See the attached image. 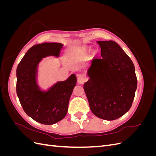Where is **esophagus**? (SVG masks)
Wrapping results in <instances>:
<instances>
[{"mask_svg":"<svg viewBox=\"0 0 156 156\" xmlns=\"http://www.w3.org/2000/svg\"><path fill=\"white\" fill-rule=\"evenodd\" d=\"M77 83L80 84H83L84 81H85V79H84L83 75L81 73H77Z\"/></svg>","mask_w":156,"mask_h":156,"instance_id":"esophagus-1","label":"esophagus"}]
</instances>
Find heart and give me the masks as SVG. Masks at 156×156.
<instances>
[{"mask_svg": "<svg viewBox=\"0 0 156 156\" xmlns=\"http://www.w3.org/2000/svg\"><path fill=\"white\" fill-rule=\"evenodd\" d=\"M90 48H89V47H87V48H84L83 49V51H84V52H88V51H90ZM92 53H93V54H95V53H96V51L93 50V51H92Z\"/></svg>", "mask_w": 156, "mask_h": 156, "instance_id": "obj_1", "label": "heart"}]
</instances>
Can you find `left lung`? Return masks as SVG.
<instances>
[{
	"label": "left lung",
	"mask_w": 156,
	"mask_h": 156,
	"mask_svg": "<svg viewBox=\"0 0 156 156\" xmlns=\"http://www.w3.org/2000/svg\"><path fill=\"white\" fill-rule=\"evenodd\" d=\"M101 58L94 59L87 69L83 88L94 115L114 120L129 110L137 88L134 64L116 42L98 41Z\"/></svg>",
	"instance_id": "obj_1"
}]
</instances>
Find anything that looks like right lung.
Masks as SVG:
<instances>
[{"mask_svg": "<svg viewBox=\"0 0 156 156\" xmlns=\"http://www.w3.org/2000/svg\"><path fill=\"white\" fill-rule=\"evenodd\" d=\"M64 49L61 43H43L27 51L16 70V92L26 114L42 124L52 125L67 114L69 98L76 85L77 77L72 74L65 81H56L47 89L40 87L38 68L43 58H59Z\"/></svg>", "mask_w": 156, "mask_h": 156, "instance_id": "right-lung-1", "label": "right lung"}]
</instances>
